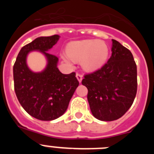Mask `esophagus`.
I'll use <instances>...</instances> for the list:
<instances>
[{
	"label": "esophagus",
	"mask_w": 154,
	"mask_h": 154,
	"mask_svg": "<svg viewBox=\"0 0 154 154\" xmlns=\"http://www.w3.org/2000/svg\"><path fill=\"white\" fill-rule=\"evenodd\" d=\"M76 78H77L78 81L80 83H81L82 80V75L80 74H79V73H77V74H76Z\"/></svg>",
	"instance_id": "34e87169"
}]
</instances>
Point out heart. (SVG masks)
<instances>
[{"label": "heart", "mask_w": 154, "mask_h": 154, "mask_svg": "<svg viewBox=\"0 0 154 154\" xmlns=\"http://www.w3.org/2000/svg\"><path fill=\"white\" fill-rule=\"evenodd\" d=\"M64 60L69 64L73 61H82L87 71H96L103 67L109 57V48L104 42L98 40H81L71 42L66 49Z\"/></svg>", "instance_id": "1"}]
</instances>
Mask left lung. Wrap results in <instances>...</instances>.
Here are the masks:
<instances>
[{
	"label": "left lung",
	"mask_w": 154,
	"mask_h": 154,
	"mask_svg": "<svg viewBox=\"0 0 154 154\" xmlns=\"http://www.w3.org/2000/svg\"><path fill=\"white\" fill-rule=\"evenodd\" d=\"M112 55L95 72L85 75L88 102L94 117L113 121L123 116L133 104L137 89V65L131 51L112 39Z\"/></svg>",
	"instance_id": "1"
}]
</instances>
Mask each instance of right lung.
<instances>
[{
    "instance_id": "right-lung-1",
    "label": "right lung",
    "mask_w": 154,
    "mask_h": 154,
    "mask_svg": "<svg viewBox=\"0 0 154 154\" xmlns=\"http://www.w3.org/2000/svg\"><path fill=\"white\" fill-rule=\"evenodd\" d=\"M59 38L58 35L37 38L21 48L14 65V91L19 103L29 115L40 120H54L63 115L79 84L75 72L62 74L58 69V58L48 52ZM31 51L41 52L47 61L46 68L38 73L26 64Z\"/></svg>"
}]
</instances>
